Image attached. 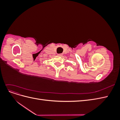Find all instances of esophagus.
I'll return each instance as SVG.
<instances>
[{"label": "esophagus", "instance_id": "esophagus-1", "mask_svg": "<svg viewBox=\"0 0 120 120\" xmlns=\"http://www.w3.org/2000/svg\"><path fill=\"white\" fill-rule=\"evenodd\" d=\"M57 56H63V54H58Z\"/></svg>", "mask_w": 120, "mask_h": 120}]
</instances>
